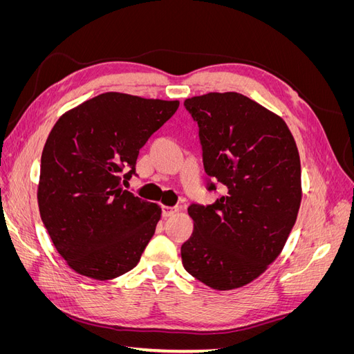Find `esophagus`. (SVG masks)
<instances>
[{
    "label": "esophagus",
    "mask_w": 354,
    "mask_h": 354,
    "mask_svg": "<svg viewBox=\"0 0 354 354\" xmlns=\"http://www.w3.org/2000/svg\"><path fill=\"white\" fill-rule=\"evenodd\" d=\"M180 211V208L178 207H162V216L164 217H171V216H174L176 212H178Z\"/></svg>",
    "instance_id": "obj_1"
}]
</instances>
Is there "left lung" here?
<instances>
[{
	"instance_id": "left-lung-1",
	"label": "left lung",
	"mask_w": 354,
	"mask_h": 354,
	"mask_svg": "<svg viewBox=\"0 0 354 354\" xmlns=\"http://www.w3.org/2000/svg\"><path fill=\"white\" fill-rule=\"evenodd\" d=\"M185 106L199 125L203 167L224 195L189 207L194 233L181 260L202 283L230 291L257 279L283 250L303 196L298 149L279 115L241 93L195 95Z\"/></svg>"
}]
</instances>
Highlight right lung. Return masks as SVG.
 I'll return each instance as SVG.
<instances>
[{"label": "right lung", "mask_w": 354, "mask_h": 354, "mask_svg": "<svg viewBox=\"0 0 354 354\" xmlns=\"http://www.w3.org/2000/svg\"><path fill=\"white\" fill-rule=\"evenodd\" d=\"M178 100L103 93L63 113L41 155L38 207L53 245L77 273L108 281L137 266L162 209L121 186L138 151ZM132 169L124 176L125 167Z\"/></svg>", "instance_id": "right-lung-1"}]
</instances>
